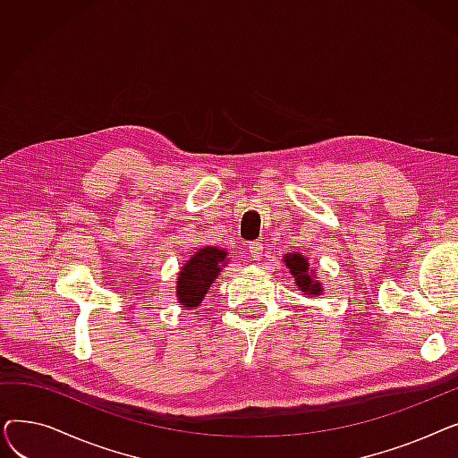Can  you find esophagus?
<instances>
[{"label": "esophagus", "instance_id": "1", "mask_svg": "<svg viewBox=\"0 0 458 458\" xmlns=\"http://www.w3.org/2000/svg\"><path fill=\"white\" fill-rule=\"evenodd\" d=\"M263 243L261 242H252L250 245H249V252H250V258L252 259H259L261 256H263Z\"/></svg>", "mask_w": 458, "mask_h": 458}]
</instances>
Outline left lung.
Wrapping results in <instances>:
<instances>
[{
    "label": "left lung",
    "mask_w": 458,
    "mask_h": 458,
    "mask_svg": "<svg viewBox=\"0 0 458 458\" xmlns=\"http://www.w3.org/2000/svg\"><path fill=\"white\" fill-rule=\"evenodd\" d=\"M285 266L290 267L292 275L295 276V282L299 285V292L308 293V295H319L323 292V287L319 282H316L311 278V275L308 273V263L304 259V256L301 254H287L284 258Z\"/></svg>",
    "instance_id": "left-lung-1"
}]
</instances>
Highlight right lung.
I'll list each match as a JSON object with an SVG mask.
<instances>
[{
  "label": "right lung",
  "instance_id": "add662e5",
  "mask_svg": "<svg viewBox=\"0 0 458 458\" xmlns=\"http://www.w3.org/2000/svg\"><path fill=\"white\" fill-rule=\"evenodd\" d=\"M226 258V252L215 247L200 249L195 256H192L185 267L180 271L176 295L178 301L187 306H199L208 293L209 285L219 275V263Z\"/></svg>",
  "mask_w": 458,
  "mask_h": 458
}]
</instances>
